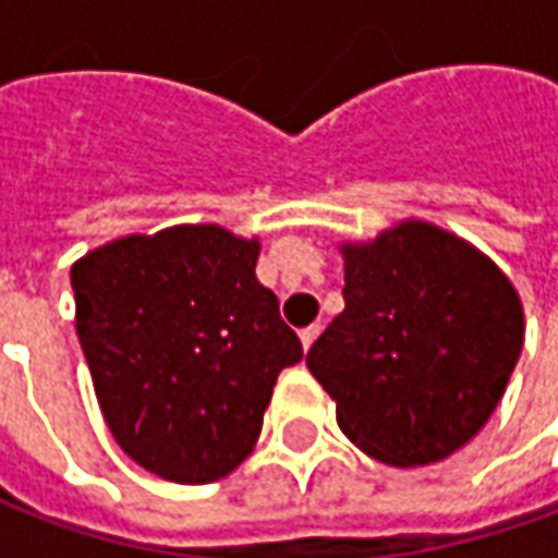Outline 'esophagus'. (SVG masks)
Returning a JSON list of instances; mask_svg holds the SVG:
<instances>
[{"instance_id":"esophagus-1","label":"esophagus","mask_w":558,"mask_h":558,"mask_svg":"<svg viewBox=\"0 0 558 558\" xmlns=\"http://www.w3.org/2000/svg\"><path fill=\"white\" fill-rule=\"evenodd\" d=\"M299 338H302V347H304V350H311V347H314V340L319 338V326L302 328V331H299Z\"/></svg>"}]
</instances>
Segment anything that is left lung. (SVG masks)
I'll use <instances>...</instances> for the list:
<instances>
[{
  "mask_svg": "<svg viewBox=\"0 0 558 558\" xmlns=\"http://www.w3.org/2000/svg\"><path fill=\"white\" fill-rule=\"evenodd\" d=\"M343 259L347 307L307 352L340 430L391 466L454 454L514 374L520 295L481 251L424 220L343 244Z\"/></svg>",
  "mask_w": 558,
  "mask_h": 558,
  "instance_id": "8db88e82",
  "label": "left lung"
}]
</instances>
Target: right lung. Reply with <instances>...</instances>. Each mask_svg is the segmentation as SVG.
Instances as JSON below:
<instances>
[{
  "label": "right lung",
  "mask_w": 558,
  "mask_h": 558,
  "mask_svg": "<svg viewBox=\"0 0 558 558\" xmlns=\"http://www.w3.org/2000/svg\"><path fill=\"white\" fill-rule=\"evenodd\" d=\"M256 239L184 223L71 266L77 338L104 421L158 478L208 484L251 454L302 340L256 280Z\"/></svg>",
  "instance_id": "obj_1"
}]
</instances>
